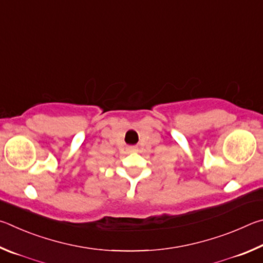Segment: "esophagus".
<instances>
[{
	"label": "esophagus",
	"instance_id": "obj_1",
	"mask_svg": "<svg viewBox=\"0 0 263 263\" xmlns=\"http://www.w3.org/2000/svg\"><path fill=\"white\" fill-rule=\"evenodd\" d=\"M129 150H130V151H134V150H135V148H134V146H130V148H129Z\"/></svg>",
	"mask_w": 263,
	"mask_h": 263
}]
</instances>
